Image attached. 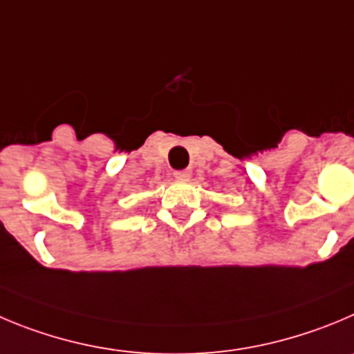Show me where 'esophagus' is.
I'll use <instances>...</instances> for the list:
<instances>
[{
  "mask_svg": "<svg viewBox=\"0 0 354 354\" xmlns=\"http://www.w3.org/2000/svg\"><path fill=\"white\" fill-rule=\"evenodd\" d=\"M190 176H192V173H190V171H188V169L176 171V173H174V178H176V180H181V181L190 180Z\"/></svg>",
  "mask_w": 354,
  "mask_h": 354,
  "instance_id": "1",
  "label": "esophagus"
}]
</instances>
